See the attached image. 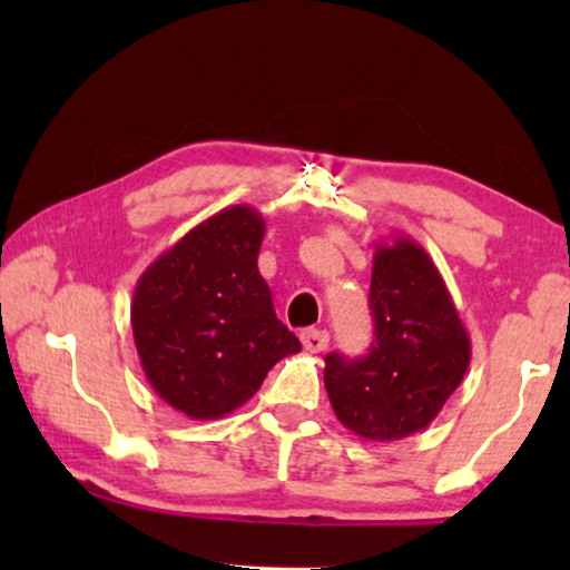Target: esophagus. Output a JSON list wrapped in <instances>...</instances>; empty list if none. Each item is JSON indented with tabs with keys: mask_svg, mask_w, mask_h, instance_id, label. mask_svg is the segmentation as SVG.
I'll use <instances>...</instances> for the list:
<instances>
[{
	"mask_svg": "<svg viewBox=\"0 0 570 570\" xmlns=\"http://www.w3.org/2000/svg\"><path fill=\"white\" fill-rule=\"evenodd\" d=\"M302 344H304L306 352L320 354V352L326 350V346H330V334H326L324 330H304L302 332Z\"/></svg>",
	"mask_w": 570,
	"mask_h": 570,
	"instance_id": "34e87169",
	"label": "esophagus"
}]
</instances>
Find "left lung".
Segmentation results:
<instances>
[{"mask_svg": "<svg viewBox=\"0 0 570 570\" xmlns=\"http://www.w3.org/2000/svg\"><path fill=\"white\" fill-rule=\"evenodd\" d=\"M370 306V354L326 356L324 387L336 420L356 438L404 440L428 428L460 387L470 336L435 262L407 236L377 244Z\"/></svg>", "mask_w": 570, "mask_h": 570, "instance_id": "left-lung-1", "label": "left lung"}]
</instances>
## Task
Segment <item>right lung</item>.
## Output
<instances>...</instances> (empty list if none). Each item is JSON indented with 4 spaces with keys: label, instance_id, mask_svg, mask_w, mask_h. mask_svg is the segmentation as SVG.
<instances>
[{
    "label": "right lung",
    "instance_id": "1",
    "mask_svg": "<svg viewBox=\"0 0 570 570\" xmlns=\"http://www.w3.org/2000/svg\"><path fill=\"white\" fill-rule=\"evenodd\" d=\"M266 220L250 206L190 228L138 278L130 304L135 350L150 387L190 420H218L302 350L276 320L258 274Z\"/></svg>",
    "mask_w": 570,
    "mask_h": 570
}]
</instances>
